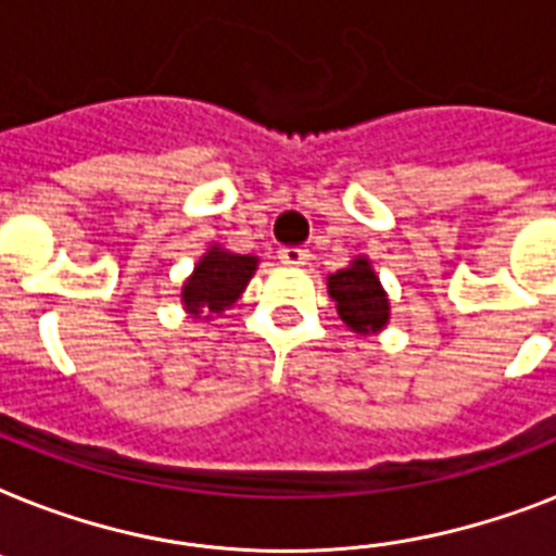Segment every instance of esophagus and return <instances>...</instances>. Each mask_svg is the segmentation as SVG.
<instances>
[{"mask_svg":"<svg viewBox=\"0 0 556 556\" xmlns=\"http://www.w3.org/2000/svg\"><path fill=\"white\" fill-rule=\"evenodd\" d=\"M308 248H296V245H286L279 248V263L286 265H305L308 263Z\"/></svg>","mask_w":556,"mask_h":556,"instance_id":"34e87169","label":"esophagus"}]
</instances>
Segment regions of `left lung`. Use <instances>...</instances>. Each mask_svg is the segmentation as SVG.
<instances>
[{
    "label": "left lung",
    "instance_id": "1",
    "mask_svg": "<svg viewBox=\"0 0 556 556\" xmlns=\"http://www.w3.org/2000/svg\"><path fill=\"white\" fill-rule=\"evenodd\" d=\"M328 293L337 302V314L342 323L363 337L382 331L391 319V302H388L386 288L380 286V277L374 274L371 263L365 256H356L349 268L331 274Z\"/></svg>",
    "mask_w": 556,
    "mask_h": 556
}]
</instances>
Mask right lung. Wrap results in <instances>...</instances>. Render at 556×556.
<instances>
[{"mask_svg": "<svg viewBox=\"0 0 556 556\" xmlns=\"http://www.w3.org/2000/svg\"><path fill=\"white\" fill-rule=\"evenodd\" d=\"M260 260L251 254H231L219 245L207 248L193 274L185 279L182 305L193 317H214L231 308L239 300V293L254 277Z\"/></svg>", "mask_w": 556, "mask_h": 556, "instance_id": "right-lung-1", "label": "right lung"}]
</instances>
